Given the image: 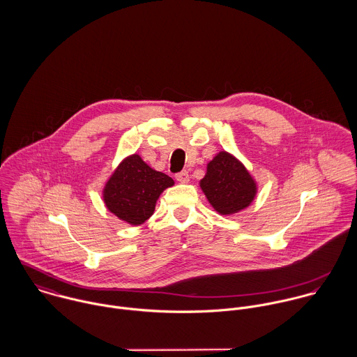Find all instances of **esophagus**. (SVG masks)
I'll return each instance as SVG.
<instances>
[{
    "label": "esophagus",
    "mask_w": 357,
    "mask_h": 357,
    "mask_svg": "<svg viewBox=\"0 0 357 357\" xmlns=\"http://www.w3.org/2000/svg\"><path fill=\"white\" fill-rule=\"evenodd\" d=\"M176 180L180 183H188L190 181V173L187 170H181L176 174Z\"/></svg>",
    "instance_id": "obj_1"
}]
</instances>
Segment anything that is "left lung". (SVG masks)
<instances>
[{
  "label": "left lung",
  "mask_w": 357,
  "mask_h": 357,
  "mask_svg": "<svg viewBox=\"0 0 357 357\" xmlns=\"http://www.w3.org/2000/svg\"><path fill=\"white\" fill-rule=\"evenodd\" d=\"M201 187L221 214H234L255 199V180L245 166L228 153H220L208 165Z\"/></svg>",
  "instance_id": "1"
}]
</instances>
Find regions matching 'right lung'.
<instances>
[{"mask_svg":"<svg viewBox=\"0 0 357 357\" xmlns=\"http://www.w3.org/2000/svg\"><path fill=\"white\" fill-rule=\"evenodd\" d=\"M173 180L151 169L139 155L126 158L108 180L104 201L111 213L121 220L139 225L151 217L162 191L172 187Z\"/></svg>","mask_w":357,"mask_h":357,"instance_id":"obj_1","label":"right lung"}]
</instances>
